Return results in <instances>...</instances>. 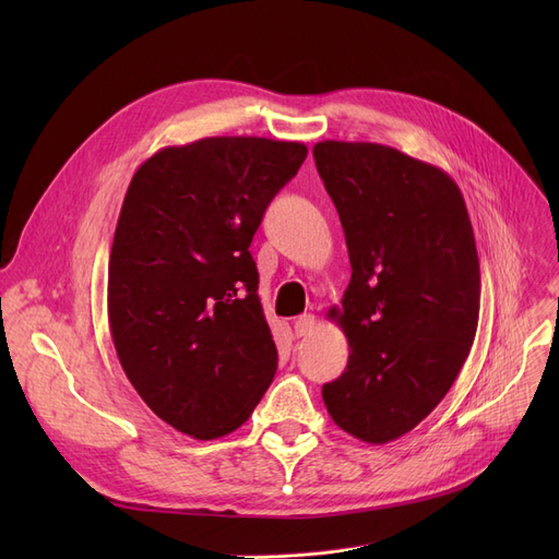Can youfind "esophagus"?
<instances>
[{
  "instance_id": "1",
  "label": "esophagus",
  "mask_w": 559,
  "mask_h": 559,
  "mask_svg": "<svg viewBox=\"0 0 559 559\" xmlns=\"http://www.w3.org/2000/svg\"><path fill=\"white\" fill-rule=\"evenodd\" d=\"M314 324H317V317L314 314H301V317H297V321H295V333L299 335V337H304V335H310L312 333V329H314Z\"/></svg>"
}]
</instances>
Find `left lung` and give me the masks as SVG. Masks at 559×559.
I'll return each instance as SVG.
<instances>
[{"mask_svg": "<svg viewBox=\"0 0 559 559\" xmlns=\"http://www.w3.org/2000/svg\"><path fill=\"white\" fill-rule=\"evenodd\" d=\"M346 238L350 283L331 308L346 371L321 388L333 421L388 444L447 396L474 344L480 262L460 188L435 165L373 142L312 146Z\"/></svg>", "mask_w": 559, "mask_h": 559, "instance_id": "1", "label": "left lung"}]
</instances>
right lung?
<instances>
[{"mask_svg":"<svg viewBox=\"0 0 559 559\" xmlns=\"http://www.w3.org/2000/svg\"><path fill=\"white\" fill-rule=\"evenodd\" d=\"M306 156L301 142L203 138L165 146L129 183L108 262L112 344L152 413L194 439L240 428L274 380L249 247Z\"/></svg>","mask_w":559,"mask_h":559,"instance_id":"right-lung-1","label":"right lung"}]
</instances>
